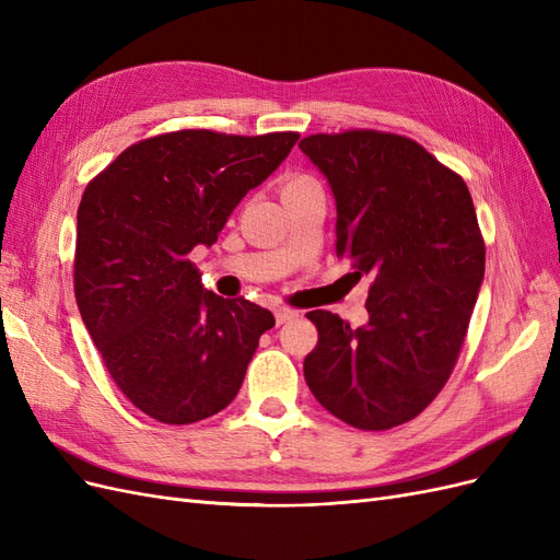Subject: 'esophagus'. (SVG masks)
Listing matches in <instances>:
<instances>
[{"label": "esophagus", "instance_id": "34e87169", "mask_svg": "<svg viewBox=\"0 0 560 560\" xmlns=\"http://www.w3.org/2000/svg\"><path fill=\"white\" fill-rule=\"evenodd\" d=\"M294 317H299V311H292V308H276V322L278 325H284V322H290V319H294Z\"/></svg>", "mask_w": 560, "mask_h": 560}]
</instances>
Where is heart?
Returning <instances> with one entry per match:
<instances>
[{"mask_svg": "<svg viewBox=\"0 0 560 560\" xmlns=\"http://www.w3.org/2000/svg\"><path fill=\"white\" fill-rule=\"evenodd\" d=\"M303 182H311V177H308V175H294V177H290V179L284 182L282 189H287V186H296V184H303Z\"/></svg>", "mask_w": 560, "mask_h": 560, "instance_id": "1", "label": "heart"}]
</instances>
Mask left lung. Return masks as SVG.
<instances>
[{
  "mask_svg": "<svg viewBox=\"0 0 560 560\" xmlns=\"http://www.w3.org/2000/svg\"><path fill=\"white\" fill-rule=\"evenodd\" d=\"M336 198V254L369 287L364 327L311 311L303 360L315 399L348 425L381 432L442 393L460 354L486 268L465 179L395 132L346 130L299 142Z\"/></svg>",
  "mask_w": 560,
  "mask_h": 560,
  "instance_id": "obj_1",
  "label": "left lung"
}]
</instances>
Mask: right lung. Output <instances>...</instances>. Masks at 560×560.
I'll list each match as a JSON object with an SVG mask.
<instances>
[{"label":"right lung","instance_id":"1","mask_svg":"<svg viewBox=\"0 0 560 560\" xmlns=\"http://www.w3.org/2000/svg\"><path fill=\"white\" fill-rule=\"evenodd\" d=\"M299 132L175 130L130 144L93 177L77 212L74 296L118 389L165 425L235 399L259 336L247 299L208 292L189 254L287 159Z\"/></svg>","mask_w":560,"mask_h":560}]
</instances>
